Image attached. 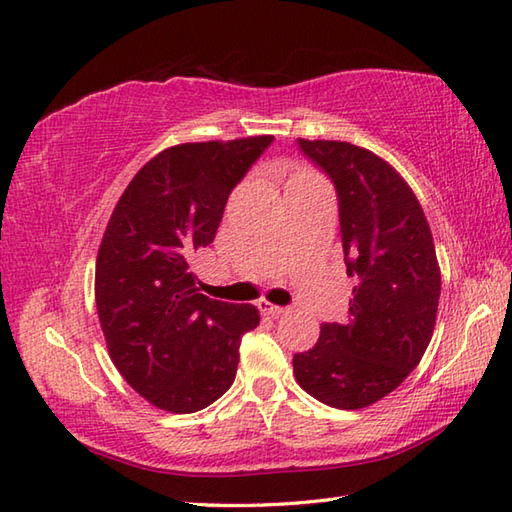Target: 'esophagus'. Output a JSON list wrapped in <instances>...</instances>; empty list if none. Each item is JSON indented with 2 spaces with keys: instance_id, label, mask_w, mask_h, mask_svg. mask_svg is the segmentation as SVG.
I'll return each mask as SVG.
<instances>
[{
  "instance_id": "esophagus-1",
  "label": "esophagus",
  "mask_w": 512,
  "mask_h": 512,
  "mask_svg": "<svg viewBox=\"0 0 512 512\" xmlns=\"http://www.w3.org/2000/svg\"><path fill=\"white\" fill-rule=\"evenodd\" d=\"M258 309H260V313L271 315V317H280V315H285L289 311V309H285V306L271 304L269 300H258Z\"/></svg>"
}]
</instances>
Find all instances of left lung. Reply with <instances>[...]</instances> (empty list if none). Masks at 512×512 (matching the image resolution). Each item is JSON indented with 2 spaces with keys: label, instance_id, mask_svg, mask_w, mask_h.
Returning a JSON list of instances; mask_svg holds the SVG:
<instances>
[{
  "label": "left lung",
  "instance_id": "1",
  "mask_svg": "<svg viewBox=\"0 0 512 512\" xmlns=\"http://www.w3.org/2000/svg\"><path fill=\"white\" fill-rule=\"evenodd\" d=\"M339 199L346 274L357 278L348 322L322 324L293 357L304 392L337 410L381 401L423 359L436 326L440 267L425 212L407 181L368 149L298 140Z\"/></svg>",
  "mask_w": 512,
  "mask_h": 512
}]
</instances>
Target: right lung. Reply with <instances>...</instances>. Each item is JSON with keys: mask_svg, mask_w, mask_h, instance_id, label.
<instances>
[{"mask_svg": "<svg viewBox=\"0 0 512 512\" xmlns=\"http://www.w3.org/2000/svg\"><path fill=\"white\" fill-rule=\"evenodd\" d=\"M274 135L157 153L111 212L96 258V309L113 366L151 405L192 414L234 383L252 304L199 293L190 260L217 236L232 188Z\"/></svg>", "mask_w": 512, "mask_h": 512, "instance_id": "1", "label": "right lung"}]
</instances>
